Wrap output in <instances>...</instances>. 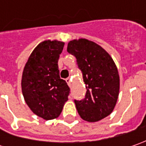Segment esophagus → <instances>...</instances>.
I'll return each mask as SVG.
<instances>
[{
    "label": "esophagus",
    "instance_id": "1",
    "mask_svg": "<svg viewBox=\"0 0 146 146\" xmlns=\"http://www.w3.org/2000/svg\"><path fill=\"white\" fill-rule=\"evenodd\" d=\"M66 82L67 83V84H68V86H69V87L71 86V80H70V78H67V79L66 80Z\"/></svg>",
    "mask_w": 146,
    "mask_h": 146
}]
</instances>
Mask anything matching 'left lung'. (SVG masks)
<instances>
[{
  "label": "left lung",
  "mask_w": 146,
  "mask_h": 146,
  "mask_svg": "<svg viewBox=\"0 0 146 146\" xmlns=\"http://www.w3.org/2000/svg\"><path fill=\"white\" fill-rule=\"evenodd\" d=\"M67 52L76 58L87 88L85 98L75 100L84 120L94 123L110 115L119 93V75L111 56L102 46L87 39L70 40Z\"/></svg>",
  "instance_id": "obj_1"
}]
</instances>
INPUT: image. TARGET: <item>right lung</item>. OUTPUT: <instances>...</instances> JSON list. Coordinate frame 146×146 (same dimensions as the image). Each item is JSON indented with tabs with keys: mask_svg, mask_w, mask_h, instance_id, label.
<instances>
[{
	"mask_svg": "<svg viewBox=\"0 0 146 146\" xmlns=\"http://www.w3.org/2000/svg\"><path fill=\"white\" fill-rule=\"evenodd\" d=\"M65 43L40 42L29 56L22 76V93L26 103L45 120L57 119L68 100L70 88L60 79L58 62Z\"/></svg>",
	"mask_w": 146,
	"mask_h": 146,
	"instance_id": "obj_1",
	"label": "right lung"
}]
</instances>
